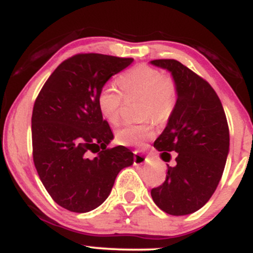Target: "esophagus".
Segmentation results:
<instances>
[{"mask_svg":"<svg viewBox=\"0 0 253 253\" xmlns=\"http://www.w3.org/2000/svg\"><path fill=\"white\" fill-rule=\"evenodd\" d=\"M150 163V159L146 156H144L143 153L135 151L134 152V165H143Z\"/></svg>","mask_w":253,"mask_h":253,"instance_id":"1","label":"esophagus"}]
</instances>
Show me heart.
Here are the masks:
<instances>
[{
	"label": "heart",
	"mask_w": 253,
	"mask_h": 253,
	"mask_svg": "<svg viewBox=\"0 0 253 253\" xmlns=\"http://www.w3.org/2000/svg\"><path fill=\"white\" fill-rule=\"evenodd\" d=\"M119 84L126 96L139 95L144 97L143 112L145 117L165 119L176 102V85L170 77L149 65L134 66L119 78ZM97 108L107 121L117 125L120 121L123 94L113 84H104L96 97ZM155 135L152 123L128 124L117 130V141L125 146L143 147Z\"/></svg>",
	"instance_id": "heart-1"
}]
</instances>
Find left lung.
<instances>
[{
	"mask_svg": "<svg viewBox=\"0 0 253 253\" xmlns=\"http://www.w3.org/2000/svg\"><path fill=\"white\" fill-rule=\"evenodd\" d=\"M171 74L177 100L155 147L164 156L175 151L164 183L151 190L153 201L170 215L202 208L221 179L229 151V130L220 98L211 84L175 59L151 60ZM170 159V158H169Z\"/></svg>",
	"mask_w": 253,
	"mask_h": 253,
	"instance_id": "left-lung-1",
	"label": "left lung"
}]
</instances>
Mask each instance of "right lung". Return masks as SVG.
I'll return each mask as SVG.
<instances>
[{
    "label": "right lung",
    "mask_w": 253,
    "mask_h": 253,
    "mask_svg": "<svg viewBox=\"0 0 253 253\" xmlns=\"http://www.w3.org/2000/svg\"><path fill=\"white\" fill-rule=\"evenodd\" d=\"M132 58L82 53L64 60L43 84L32 114L33 161L53 201L86 213L106 201L118 173L134 156L125 146L108 149L112 129L96 97Z\"/></svg>",
    "instance_id": "1"
}]
</instances>
